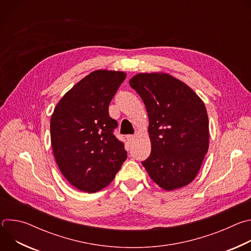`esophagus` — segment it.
<instances>
[{"label": "esophagus", "mask_w": 251, "mask_h": 251, "mask_svg": "<svg viewBox=\"0 0 251 251\" xmlns=\"http://www.w3.org/2000/svg\"><path fill=\"white\" fill-rule=\"evenodd\" d=\"M127 140H128V142L130 143V144H132V143H133L134 140H135V135H128V136H127Z\"/></svg>", "instance_id": "esophagus-1"}]
</instances>
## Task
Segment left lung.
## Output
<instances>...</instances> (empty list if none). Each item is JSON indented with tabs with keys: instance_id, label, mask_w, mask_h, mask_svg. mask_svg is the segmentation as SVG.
<instances>
[{
	"instance_id": "obj_1",
	"label": "left lung",
	"mask_w": 251,
	"mask_h": 251,
	"mask_svg": "<svg viewBox=\"0 0 251 251\" xmlns=\"http://www.w3.org/2000/svg\"><path fill=\"white\" fill-rule=\"evenodd\" d=\"M149 116L151 154L141 162L167 191L189 185L208 149V118L201 99L166 74H139L129 81Z\"/></svg>"
}]
</instances>
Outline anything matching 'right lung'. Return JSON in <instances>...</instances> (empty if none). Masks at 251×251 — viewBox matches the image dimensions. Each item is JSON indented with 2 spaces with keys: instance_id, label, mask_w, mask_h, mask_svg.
<instances>
[{
  "instance_id": "add662e5",
  "label": "right lung",
  "mask_w": 251,
  "mask_h": 251,
  "mask_svg": "<svg viewBox=\"0 0 251 251\" xmlns=\"http://www.w3.org/2000/svg\"><path fill=\"white\" fill-rule=\"evenodd\" d=\"M126 75L95 70L57 103L50 119L51 146L57 166L76 189L96 193L109 185L127 159L116 138L117 121L108 107Z\"/></svg>"
}]
</instances>
